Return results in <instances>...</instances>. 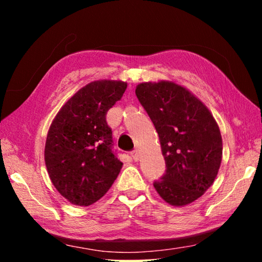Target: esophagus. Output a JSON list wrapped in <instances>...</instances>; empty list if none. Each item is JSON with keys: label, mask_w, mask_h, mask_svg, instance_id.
Returning <instances> with one entry per match:
<instances>
[{"label": "esophagus", "mask_w": 262, "mask_h": 262, "mask_svg": "<svg viewBox=\"0 0 262 262\" xmlns=\"http://www.w3.org/2000/svg\"><path fill=\"white\" fill-rule=\"evenodd\" d=\"M130 156L136 162V161H139L140 154H139V151H137V150H133V151H130Z\"/></svg>", "instance_id": "esophagus-1"}]
</instances>
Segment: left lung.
Returning a JSON list of instances; mask_svg holds the SVG:
<instances>
[{
    "label": "left lung",
    "instance_id": "obj_1",
    "mask_svg": "<svg viewBox=\"0 0 262 262\" xmlns=\"http://www.w3.org/2000/svg\"><path fill=\"white\" fill-rule=\"evenodd\" d=\"M137 99L158 133L166 170L154 187L172 206L198 200L219 173L222 136L202 101L173 82L141 83Z\"/></svg>",
    "mask_w": 262,
    "mask_h": 262
}]
</instances>
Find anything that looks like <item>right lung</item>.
<instances>
[{
	"label": "right lung",
	"instance_id": "add662e5",
	"mask_svg": "<svg viewBox=\"0 0 262 262\" xmlns=\"http://www.w3.org/2000/svg\"><path fill=\"white\" fill-rule=\"evenodd\" d=\"M126 88L121 81L89 83L52 122L45 145L46 167L57 192L73 205L85 207L98 201L121 170L106 114Z\"/></svg>",
	"mask_w": 262,
	"mask_h": 262
}]
</instances>
